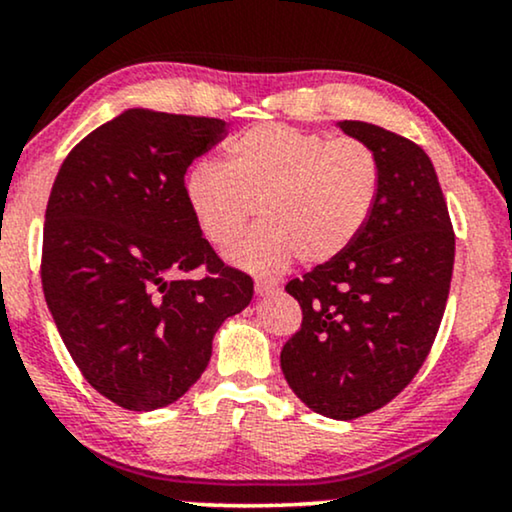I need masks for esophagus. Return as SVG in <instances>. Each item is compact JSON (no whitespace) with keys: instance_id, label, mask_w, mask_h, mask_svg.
<instances>
[{"instance_id":"obj_1","label":"esophagus","mask_w":512,"mask_h":512,"mask_svg":"<svg viewBox=\"0 0 512 512\" xmlns=\"http://www.w3.org/2000/svg\"><path fill=\"white\" fill-rule=\"evenodd\" d=\"M278 288H281V283H278L276 278H271V276H260L255 281V293L260 297L274 295V293H278Z\"/></svg>"}]
</instances>
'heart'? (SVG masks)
Segmentation results:
<instances>
[{
	"label": "heart",
	"instance_id": "b5f03b06",
	"mask_svg": "<svg viewBox=\"0 0 512 512\" xmlns=\"http://www.w3.org/2000/svg\"><path fill=\"white\" fill-rule=\"evenodd\" d=\"M378 191V155L364 141L276 122L238 134L222 165L205 163L186 179L193 217L219 248L238 241L260 205L264 224L231 250L248 269H278L293 255L335 260L364 231Z\"/></svg>",
	"mask_w": 512,
	"mask_h": 512
}]
</instances>
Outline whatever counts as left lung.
I'll use <instances>...</instances> for the list:
<instances>
[{"mask_svg": "<svg viewBox=\"0 0 512 512\" xmlns=\"http://www.w3.org/2000/svg\"><path fill=\"white\" fill-rule=\"evenodd\" d=\"M338 127L378 155V200L357 241L286 286L302 326L281 349V371L309 409L352 420L397 397L428 359L456 238L423 148L368 122Z\"/></svg>", "mask_w": 512, "mask_h": 512, "instance_id": "8db88e82", "label": "left lung"}]
</instances>
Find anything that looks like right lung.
Returning a JSON list of instances; mask_svg holds the SVG:
<instances>
[{
	"instance_id": "add662e5",
	"label": "right lung",
	"mask_w": 512,
	"mask_h": 512,
	"mask_svg": "<svg viewBox=\"0 0 512 512\" xmlns=\"http://www.w3.org/2000/svg\"><path fill=\"white\" fill-rule=\"evenodd\" d=\"M224 137V120L129 108L87 134L51 186L47 307L84 380L122 409L177 401L252 300V278L219 260L186 200L189 165Z\"/></svg>"
}]
</instances>
